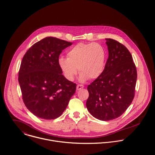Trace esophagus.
I'll return each mask as SVG.
<instances>
[{
	"instance_id": "34e87169",
	"label": "esophagus",
	"mask_w": 155,
	"mask_h": 155,
	"mask_svg": "<svg viewBox=\"0 0 155 155\" xmlns=\"http://www.w3.org/2000/svg\"><path fill=\"white\" fill-rule=\"evenodd\" d=\"M83 87H84L83 85H82V84H78L77 86V90H80L81 89H83Z\"/></svg>"
}]
</instances>
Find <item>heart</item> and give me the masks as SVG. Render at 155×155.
Returning a JSON list of instances; mask_svg holds the SVG:
<instances>
[{
  "instance_id": "obj_1",
  "label": "heart",
  "mask_w": 155,
  "mask_h": 155,
  "mask_svg": "<svg viewBox=\"0 0 155 155\" xmlns=\"http://www.w3.org/2000/svg\"><path fill=\"white\" fill-rule=\"evenodd\" d=\"M107 51L100 44L80 42L70 48L67 51V58L61 57L58 64L63 76L69 81H73L78 69L80 79L95 80L104 70Z\"/></svg>"
}]
</instances>
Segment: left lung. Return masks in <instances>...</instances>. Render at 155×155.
Instances as JSON below:
<instances>
[{
	"label": "left lung",
	"mask_w": 155,
	"mask_h": 155,
	"mask_svg": "<svg viewBox=\"0 0 155 155\" xmlns=\"http://www.w3.org/2000/svg\"><path fill=\"white\" fill-rule=\"evenodd\" d=\"M109 57L100 77L87 86L86 107L100 120L120 117L135 95L137 70L128 48L119 42L106 38Z\"/></svg>",
	"instance_id": "obj_1"
}]
</instances>
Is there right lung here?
<instances>
[{"mask_svg": "<svg viewBox=\"0 0 155 155\" xmlns=\"http://www.w3.org/2000/svg\"><path fill=\"white\" fill-rule=\"evenodd\" d=\"M71 45L47 37L34 44L22 58L18 77L22 100L38 117L51 120L60 117L75 92L77 84L66 79L58 64L62 50Z\"/></svg>", "mask_w": 155, "mask_h": 155, "instance_id": "add662e5", "label": "right lung"}]
</instances>
